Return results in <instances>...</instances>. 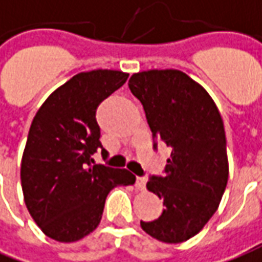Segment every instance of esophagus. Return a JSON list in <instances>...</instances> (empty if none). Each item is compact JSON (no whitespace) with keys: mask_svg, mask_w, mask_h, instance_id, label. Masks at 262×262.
I'll return each instance as SVG.
<instances>
[{"mask_svg":"<svg viewBox=\"0 0 262 262\" xmlns=\"http://www.w3.org/2000/svg\"><path fill=\"white\" fill-rule=\"evenodd\" d=\"M136 188L137 190H140V191H143L144 188H146V179H144V177H137Z\"/></svg>","mask_w":262,"mask_h":262,"instance_id":"esophagus-1","label":"esophagus"}]
</instances>
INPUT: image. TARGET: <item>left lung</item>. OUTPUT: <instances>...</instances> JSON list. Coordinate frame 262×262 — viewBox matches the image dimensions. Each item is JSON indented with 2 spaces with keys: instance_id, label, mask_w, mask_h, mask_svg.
Masks as SVG:
<instances>
[{
  "instance_id": "8db88e82",
  "label": "left lung",
  "mask_w": 262,
  "mask_h": 262,
  "mask_svg": "<svg viewBox=\"0 0 262 262\" xmlns=\"http://www.w3.org/2000/svg\"><path fill=\"white\" fill-rule=\"evenodd\" d=\"M127 85L143 105L153 146L170 149L166 174L146 184L164 210L140 226L153 238L179 244L200 233L224 194L228 157L223 119L207 91L182 71L137 72Z\"/></svg>"
}]
</instances>
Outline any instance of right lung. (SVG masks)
Listing matches in <instances>:
<instances>
[{
    "mask_svg": "<svg viewBox=\"0 0 262 262\" xmlns=\"http://www.w3.org/2000/svg\"><path fill=\"white\" fill-rule=\"evenodd\" d=\"M127 76L112 69L75 75L49 95L31 123L21 162L24 201L49 238L86 237L99 226L109 191L136 182L126 169L91 166L102 149L96 109Z\"/></svg>",
    "mask_w": 262,
    "mask_h": 262,
    "instance_id": "1",
    "label": "right lung"
}]
</instances>
